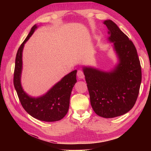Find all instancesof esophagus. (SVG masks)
Listing matches in <instances>:
<instances>
[{
    "instance_id": "1",
    "label": "esophagus",
    "mask_w": 151,
    "mask_h": 151,
    "mask_svg": "<svg viewBox=\"0 0 151 151\" xmlns=\"http://www.w3.org/2000/svg\"><path fill=\"white\" fill-rule=\"evenodd\" d=\"M77 76L79 78H84L85 77V75H84V73L82 70H78V72H77Z\"/></svg>"
}]
</instances>
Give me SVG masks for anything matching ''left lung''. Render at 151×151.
I'll use <instances>...</instances> for the list:
<instances>
[{
	"instance_id": "1",
	"label": "left lung",
	"mask_w": 151,
	"mask_h": 151,
	"mask_svg": "<svg viewBox=\"0 0 151 151\" xmlns=\"http://www.w3.org/2000/svg\"><path fill=\"white\" fill-rule=\"evenodd\" d=\"M108 29V40L117 63L104 71L93 66H83L90 95L91 104L97 115L114 118L129 112L134 106L141 83V67L137 49L129 37L111 20L103 22Z\"/></svg>"
}]
</instances>
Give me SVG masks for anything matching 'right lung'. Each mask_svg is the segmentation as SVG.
Instances as JSON below:
<instances>
[{"label":"right lung","instance_id":"1","mask_svg":"<svg viewBox=\"0 0 151 151\" xmlns=\"http://www.w3.org/2000/svg\"><path fill=\"white\" fill-rule=\"evenodd\" d=\"M37 28V24L32 27L17 51L15 59L14 86L22 107L30 116L42 121H58L64 118L68 112L71 92L76 83L77 70H75L65 75L43 95L31 96L24 91L21 85L22 51L25 43Z\"/></svg>","mask_w":151,"mask_h":151}]
</instances>
